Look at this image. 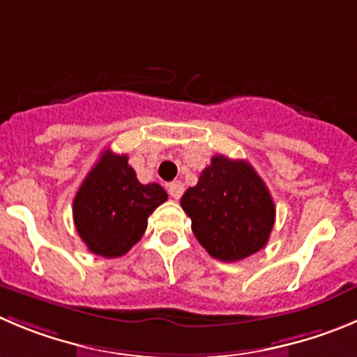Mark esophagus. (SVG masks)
Here are the masks:
<instances>
[{
	"label": "esophagus",
	"mask_w": 357,
	"mask_h": 357,
	"mask_svg": "<svg viewBox=\"0 0 357 357\" xmlns=\"http://www.w3.org/2000/svg\"><path fill=\"white\" fill-rule=\"evenodd\" d=\"M183 192H185V185H183L181 181H172L171 185H169V194H171L172 199L181 197Z\"/></svg>",
	"instance_id": "1"
}]
</instances>
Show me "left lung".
I'll use <instances>...</instances> for the list:
<instances>
[{
	"instance_id": "left-lung-1",
	"label": "left lung",
	"mask_w": 357,
	"mask_h": 357,
	"mask_svg": "<svg viewBox=\"0 0 357 357\" xmlns=\"http://www.w3.org/2000/svg\"><path fill=\"white\" fill-rule=\"evenodd\" d=\"M192 231L211 257L236 262L268 243L275 225V202L268 186L245 160L215 155L197 185L181 197Z\"/></svg>"
}]
</instances>
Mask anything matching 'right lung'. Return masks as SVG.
I'll return each mask as SVG.
<instances>
[{
  "label": "right lung",
  "instance_id": "1",
  "mask_svg": "<svg viewBox=\"0 0 357 357\" xmlns=\"http://www.w3.org/2000/svg\"><path fill=\"white\" fill-rule=\"evenodd\" d=\"M165 201L167 192L158 183H139L128 156L105 149L75 194L73 224L91 254L121 257L142 238L148 216Z\"/></svg>",
  "mask_w": 357,
  "mask_h": 357
}]
</instances>
